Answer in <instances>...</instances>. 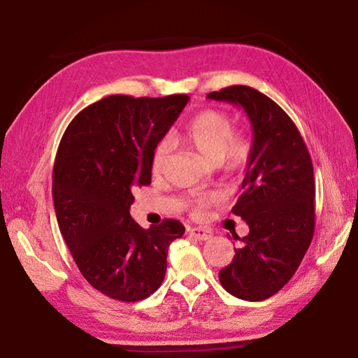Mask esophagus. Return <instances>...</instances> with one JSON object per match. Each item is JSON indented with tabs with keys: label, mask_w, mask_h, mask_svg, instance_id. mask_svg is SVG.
I'll use <instances>...</instances> for the list:
<instances>
[{
	"label": "esophagus",
	"mask_w": 358,
	"mask_h": 358,
	"mask_svg": "<svg viewBox=\"0 0 358 358\" xmlns=\"http://www.w3.org/2000/svg\"><path fill=\"white\" fill-rule=\"evenodd\" d=\"M189 234H191V237L200 241H206L212 237V234L208 229H203V227H191V229H189Z\"/></svg>",
	"instance_id": "esophagus-1"
}]
</instances>
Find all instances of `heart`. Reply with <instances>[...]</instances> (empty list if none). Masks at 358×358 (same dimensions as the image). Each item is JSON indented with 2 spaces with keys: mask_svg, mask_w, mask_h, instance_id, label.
Returning <instances> with one entry per match:
<instances>
[{
  "mask_svg": "<svg viewBox=\"0 0 358 358\" xmlns=\"http://www.w3.org/2000/svg\"><path fill=\"white\" fill-rule=\"evenodd\" d=\"M175 141L186 143L209 162H220L226 169L238 171L246 164L250 152V143L246 135L234 132L232 118L224 112L208 109L196 113L185 127L175 135ZM171 146L167 143L158 144L152 157V172L159 175L164 169ZM217 200L214 194L194 195L189 204L194 214H201L209 204Z\"/></svg>",
  "mask_w": 358,
  "mask_h": 358,
  "instance_id": "heart-1",
  "label": "heart"
}]
</instances>
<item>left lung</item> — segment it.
I'll list each match as a JSON object with an SVG mask.
<instances>
[{"label":"left lung","instance_id":"left-lung-1","mask_svg":"<svg viewBox=\"0 0 358 358\" xmlns=\"http://www.w3.org/2000/svg\"><path fill=\"white\" fill-rule=\"evenodd\" d=\"M208 98L243 108L254 135L241 195L232 208L249 234L218 278L237 299L262 301L292 278L313 241V159L294 121L257 89L229 86Z\"/></svg>","mask_w":358,"mask_h":358}]
</instances>
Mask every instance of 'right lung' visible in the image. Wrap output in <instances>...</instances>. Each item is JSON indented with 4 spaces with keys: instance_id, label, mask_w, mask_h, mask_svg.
<instances>
[{
    "instance_id": "obj_1",
    "label": "right lung",
    "mask_w": 358,
    "mask_h": 358,
    "mask_svg": "<svg viewBox=\"0 0 358 358\" xmlns=\"http://www.w3.org/2000/svg\"><path fill=\"white\" fill-rule=\"evenodd\" d=\"M189 100L106 96L83 109L59 141L52 173L59 231L81 275L113 300L154 294L169 245L185 234L178 220L143 229L129 209L135 189L150 185L157 144Z\"/></svg>"
}]
</instances>
